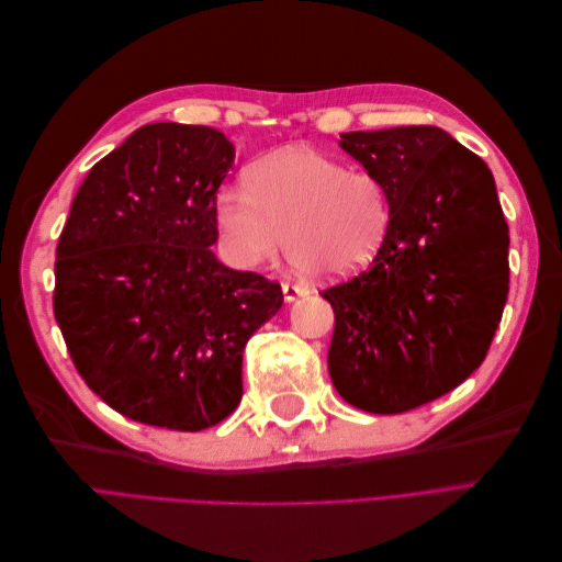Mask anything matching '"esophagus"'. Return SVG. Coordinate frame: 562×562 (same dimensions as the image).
Instances as JSON below:
<instances>
[{"label": "esophagus", "instance_id": "obj_1", "mask_svg": "<svg viewBox=\"0 0 562 562\" xmlns=\"http://www.w3.org/2000/svg\"><path fill=\"white\" fill-rule=\"evenodd\" d=\"M304 295H310V291L304 285L283 283V297H285V302H295L297 297H304Z\"/></svg>", "mask_w": 562, "mask_h": 562}]
</instances>
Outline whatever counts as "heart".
<instances>
[{
	"instance_id": "heart-1",
	"label": "heart",
	"mask_w": 562,
	"mask_h": 562,
	"mask_svg": "<svg viewBox=\"0 0 562 562\" xmlns=\"http://www.w3.org/2000/svg\"><path fill=\"white\" fill-rule=\"evenodd\" d=\"M391 223L394 201L378 173L304 145L255 161L246 182L217 194V227L241 267L277 258L283 239L288 258L307 274H353L378 258Z\"/></svg>"
}]
</instances>
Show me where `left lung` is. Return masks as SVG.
Instances as JSON below:
<instances>
[{"label":"left lung","instance_id":"left-lung-1","mask_svg":"<svg viewBox=\"0 0 562 562\" xmlns=\"http://www.w3.org/2000/svg\"><path fill=\"white\" fill-rule=\"evenodd\" d=\"M394 201L368 269L321 291L335 312L328 370L347 403L398 415L479 368L508 295V225L487 164L436 126L342 133Z\"/></svg>","mask_w":562,"mask_h":562}]
</instances>
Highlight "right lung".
<instances>
[{
    "mask_svg": "<svg viewBox=\"0 0 562 562\" xmlns=\"http://www.w3.org/2000/svg\"><path fill=\"white\" fill-rule=\"evenodd\" d=\"M234 147L209 126L147 124L81 182L56 248L54 314L112 411L201 431L239 405L244 349L277 281L220 262L217 187Z\"/></svg>",
    "mask_w": 562,
    "mask_h": 562,
    "instance_id": "right-lung-1",
    "label": "right lung"
}]
</instances>
